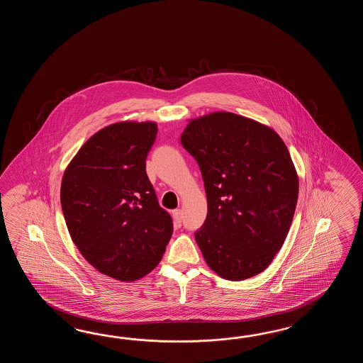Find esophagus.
<instances>
[{
    "label": "esophagus",
    "mask_w": 363,
    "mask_h": 363,
    "mask_svg": "<svg viewBox=\"0 0 363 363\" xmlns=\"http://www.w3.org/2000/svg\"><path fill=\"white\" fill-rule=\"evenodd\" d=\"M172 216H174V223H175V225H177V227H180V225H182V219H183L182 210H180V208L174 210V211H172Z\"/></svg>",
    "instance_id": "esophagus-1"
}]
</instances>
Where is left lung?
Segmentation results:
<instances>
[{"label":"left lung","mask_w":363,"mask_h":363,"mask_svg":"<svg viewBox=\"0 0 363 363\" xmlns=\"http://www.w3.org/2000/svg\"><path fill=\"white\" fill-rule=\"evenodd\" d=\"M180 141L205 184L208 216L194 238L208 267L233 281L258 275L283 247L298 199L284 141L228 111L189 121Z\"/></svg>","instance_id":"1"}]
</instances>
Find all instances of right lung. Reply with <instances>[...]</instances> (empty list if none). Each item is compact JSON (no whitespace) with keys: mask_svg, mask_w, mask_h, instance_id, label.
I'll use <instances>...</instances> for the list:
<instances>
[{"mask_svg":"<svg viewBox=\"0 0 363 363\" xmlns=\"http://www.w3.org/2000/svg\"><path fill=\"white\" fill-rule=\"evenodd\" d=\"M155 122H118L96 132L65 170L61 205L69 236L97 271L121 281L145 277L172 235L145 171Z\"/></svg>","mask_w":363,"mask_h":363,"instance_id":"right-lung-1","label":"right lung"}]
</instances>
